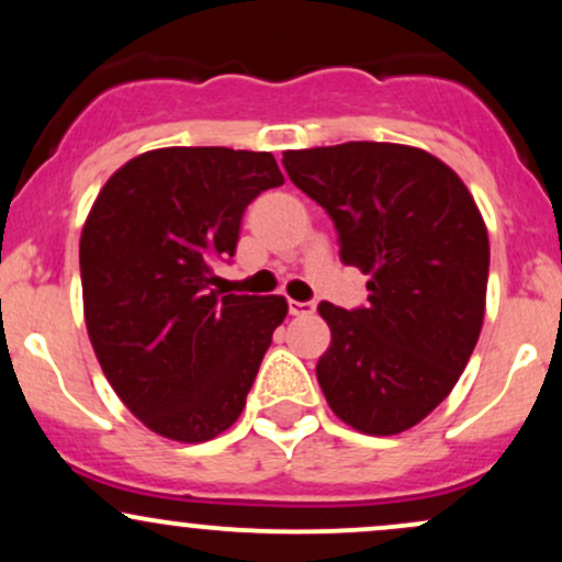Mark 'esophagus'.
<instances>
[{
    "label": "esophagus",
    "instance_id": "34e87169",
    "mask_svg": "<svg viewBox=\"0 0 562 562\" xmlns=\"http://www.w3.org/2000/svg\"><path fill=\"white\" fill-rule=\"evenodd\" d=\"M317 303L314 301H290V314L293 317H306V314H314Z\"/></svg>",
    "mask_w": 562,
    "mask_h": 562
}]
</instances>
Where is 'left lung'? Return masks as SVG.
Returning a JSON list of instances; mask_svg holds the SVG:
<instances>
[{"mask_svg": "<svg viewBox=\"0 0 562 562\" xmlns=\"http://www.w3.org/2000/svg\"><path fill=\"white\" fill-rule=\"evenodd\" d=\"M288 177L333 216L340 259L367 280V308L317 312L330 327L317 380L335 415L367 436L425 420L479 344L488 232L443 160L396 142L282 153Z\"/></svg>", "mask_w": 562, "mask_h": 562, "instance_id": "left-lung-1", "label": "left lung"}]
</instances>
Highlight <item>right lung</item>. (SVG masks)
<instances>
[{
	"label": "right lung",
	"instance_id": "1",
	"mask_svg": "<svg viewBox=\"0 0 562 562\" xmlns=\"http://www.w3.org/2000/svg\"><path fill=\"white\" fill-rule=\"evenodd\" d=\"M285 182L272 153L158 147L108 179L81 229L83 322L121 402L153 434L211 441L288 314L282 295H222L211 261L235 256L243 211Z\"/></svg>",
	"mask_w": 562,
	"mask_h": 562
}]
</instances>
